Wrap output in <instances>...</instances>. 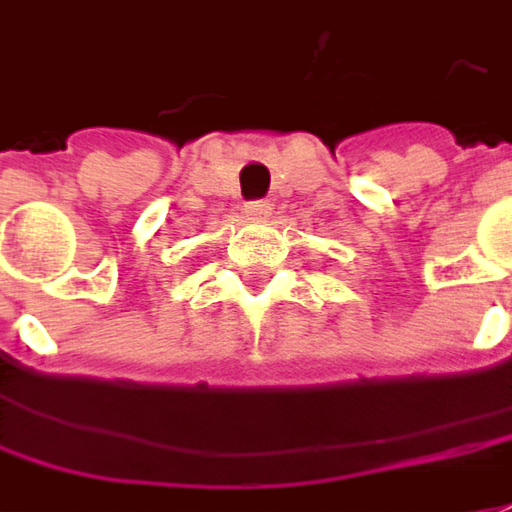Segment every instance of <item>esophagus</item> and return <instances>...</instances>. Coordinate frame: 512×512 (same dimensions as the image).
Masks as SVG:
<instances>
[{
	"instance_id": "34e87169",
	"label": "esophagus",
	"mask_w": 512,
	"mask_h": 512,
	"mask_svg": "<svg viewBox=\"0 0 512 512\" xmlns=\"http://www.w3.org/2000/svg\"><path fill=\"white\" fill-rule=\"evenodd\" d=\"M269 209H272V206H269L266 201H255L246 206V215H249V218H266V215H269Z\"/></svg>"
}]
</instances>
